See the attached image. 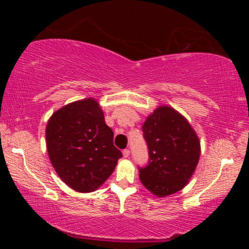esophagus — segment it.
<instances>
[{"label": "esophagus", "mask_w": 249, "mask_h": 249, "mask_svg": "<svg viewBox=\"0 0 249 249\" xmlns=\"http://www.w3.org/2000/svg\"><path fill=\"white\" fill-rule=\"evenodd\" d=\"M123 156H124L125 158H127L128 156H129V149H127V148L124 149V150H123Z\"/></svg>", "instance_id": "obj_1"}]
</instances>
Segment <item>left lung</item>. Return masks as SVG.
<instances>
[{"instance_id":"1","label":"left lung","mask_w":249,"mask_h":249,"mask_svg":"<svg viewBox=\"0 0 249 249\" xmlns=\"http://www.w3.org/2000/svg\"><path fill=\"white\" fill-rule=\"evenodd\" d=\"M142 136L148 163L138 167L142 183L157 196L180 191L191 178L200 158V142L184 117L160 107L147 117Z\"/></svg>"}]
</instances>
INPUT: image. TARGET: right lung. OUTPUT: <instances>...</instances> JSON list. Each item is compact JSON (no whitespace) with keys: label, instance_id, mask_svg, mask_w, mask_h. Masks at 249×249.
Listing matches in <instances>:
<instances>
[{"label":"right lung","instance_id":"add662e5","mask_svg":"<svg viewBox=\"0 0 249 249\" xmlns=\"http://www.w3.org/2000/svg\"><path fill=\"white\" fill-rule=\"evenodd\" d=\"M102 109L93 99L66 105L48 121V155L58 176L78 192L98 189L122 156L113 142Z\"/></svg>","mask_w":249,"mask_h":249}]
</instances>
